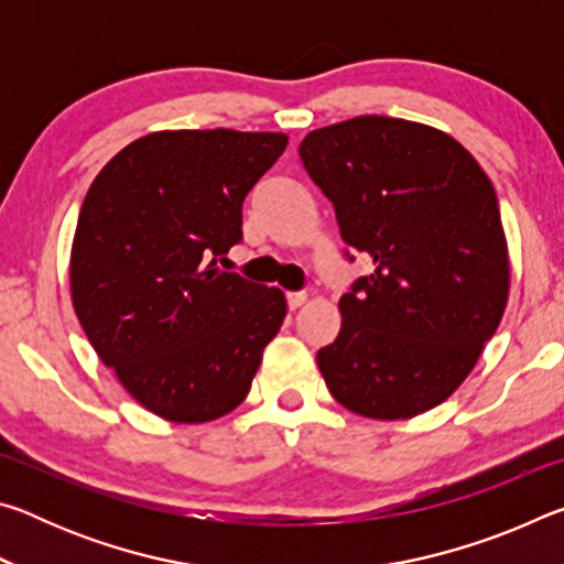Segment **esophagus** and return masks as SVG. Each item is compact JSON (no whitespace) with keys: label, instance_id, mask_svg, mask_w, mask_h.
<instances>
[{"label":"esophagus","instance_id":"esophagus-1","mask_svg":"<svg viewBox=\"0 0 564 564\" xmlns=\"http://www.w3.org/2000/svg\"><path fill=\"white\" fill-rule=\"evenodd\" d=\"M285 301H289V308L295 311V308H301L305 301H308V295H305L303 291H293V293L285 295Z\"/></svg>","mask_w":564,"mask_h":564}]
</instances>
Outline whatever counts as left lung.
<instances>
[{
	"instance_id": "left-lung-1",
	"label": "left lung",
	"mask_w": 564,
	"mask_h": 564,
	"mask_svg": "<svg viewBox=\"0 0 564 564\" xmlns=\"http://www.w3.org/2000/svg\"><path fill=\"white\" fill-rule=\"evenodd\" d=\"M299 154L343 241L373 261L338 303V338L316 356L330 395L373 420L441 405L508 305V241L488 174L445 131L376 113L311 131Z\"/></svg>"
}]
</instances>
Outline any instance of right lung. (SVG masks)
<instances>
[{"instance_id": "add662e5", "label": "right lung", "mask_w": 564, "mask_h": 564, "mask_svg": "<svg viewBox=\"0 0 564 564\" xmlns=\"http://www.w3.org/2000/svg\"><path fill=\"white\" fill-rule=\"evenodd\" d=\"M289 137L147 133L99 171L72 243V303L137 403L171 423H208L251 390L285 295L218 269L243 238L241 208Z\"/></svg>"}]
</instances>
